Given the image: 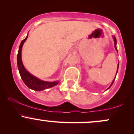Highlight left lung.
<instances>
[{"label":"left lung","instance_id":"1","mask_svg":"<svg viewBox=\"0 0 134 134\" xmlns=\"http://www.w3.org/2000/svg\"><path fill=\"white\" fill-rule=\"evenodd\" d=\"M114 45H115V49H116V50H117V47H116V44H117V40H116V38L115 37H114ZM118 68H119V64H118ZM117 71H118V69H117ZM114 80H115V79H114V80H113V82H112V83H111L110 86V87H109V88H107V89H109V88H110L111 86H112V84H113V83H114Z\"/></svg>","mask_w":134,"mask_h":134}]
</instances>
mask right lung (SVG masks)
Here are the masks:
<instances>
[{"label":"right lung","instance_id":"1","mask_svg":"<svg viewBox=\"0 0 134 134\" xmlns=\"http://www.w3.org/2000/svg\"><path fill=\"white\" fill-rule=\"evenodd\" d=\"M27 37H28V35L25 37V39H24L21 42L20 46H19L18 54H17V66H18L19 73H20L22 80L29 88L36 91H42V90L52 87L55 85H57L59 83V82L57 81L49 82L43 81V80L38 79L37 77L29 73L26 70V69H25V67H24L22 62V59H21V51H22V48L24 43L27 40Z\"/></svg>","mask_w":134,"mask_h":134}]
</instances>
